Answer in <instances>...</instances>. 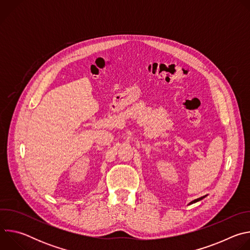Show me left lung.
<instances>
[{"label":"left lung","instance_id":"obj_1","mask_svg":"<svg viewBox=\"0 0 250 250\" xmlns=\"http://www.w3.org/2000/svg\"><path fill=\"white\" fill-rule=\"evenodd\" d=\"M206 196H203V197H201V198H199V199H196V200H194V201H192V202H190L189 203V205H192V204H195V203H197V202H199V201H201V200H203L204 198H205Z\"/></svg>","mask_w":250,"mask_h":250}]
</instances>
